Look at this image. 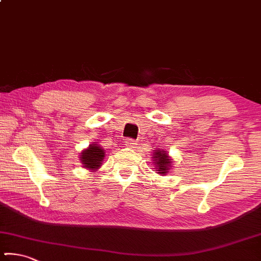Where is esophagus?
Here are the masks:
<instances>
[{"label": "esophagus", "mask_w": 261, "mask_h": 261, "mask_svg": "<svg viewBox=\"0 0 261 261\" xmlns=\"http://www.w3.org/2000/svg\"><path fill=\"white\" fill-rule=\"evenodd\" d=\"M124 143H126V146L129 147V148H134V147L138 145L137 141H135V140H133V139H126V142H124Z\"/></svg>", "instance_id": "esophagus-1"}]
</instances>
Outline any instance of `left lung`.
<instances>
[{
  "label": "left lung",
  "mask_w": 261,
  "mask_h": 261,
  "mask_svg": "<svg viewBox=\"0 0 261 261\" xmlns=\"http://www.w3.org/2000/svg\"><path fill=\"white\" fill-rule=\"evenodd\" d=\"M154 158V165L159 174L166 175L169 171V168L172 167L171 158L168 156V154L165 150H155V153H153Z\"/></svg>",
  "instance_id": "1"
}]
</instances>
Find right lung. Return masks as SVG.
Returning a JSON list of instances; mask_svg holds the SVG:
<instances>
[{
  "label": "right lung",
  "instance_id": "obj_1",
  "mask_svg": "<svg viewBox=\"0 0 261 261\" xmlns=\"http://www.w3.org/2000/svg\"><path fill=\"white\" fill-rule=\"evenodd\" d=\"M105 159V149L99 145H89V147L85 150H82L80 160L84 167L89 169V171H94L97 169L102 165V160Z\"/></svg>",
  "mask_w": 261,
  "mask_h": 261
}]
</instances>
